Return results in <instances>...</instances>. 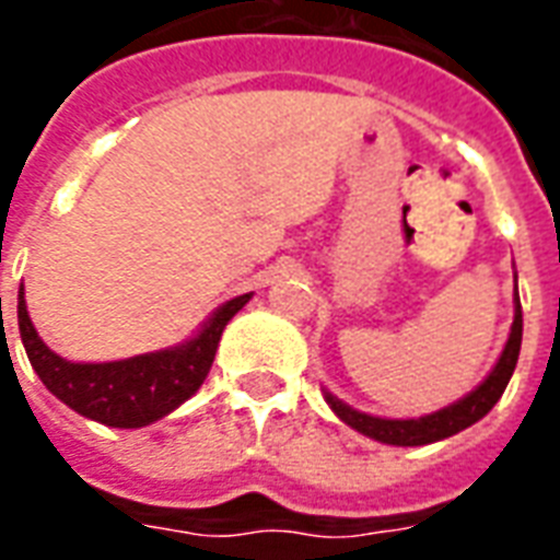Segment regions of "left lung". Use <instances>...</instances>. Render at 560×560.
I'll use <instances>...</instances> for the list:
<instances>
[{
	"mask_svg": "<svg viewBox=\"0 0 560 560\" xmlns=\"http://www.w3.org/2000/svg\"><path fill=\"white\" fill-rule=\"evenodd\" d=\"M517 279V276H514ZM520 343H523V308H520V296H514V323H511V335H508V343L499 355L497 366L490 370V375L485 382L467 394L458 402L446 405L441 411L425 413V417H417V420H384V417H370L364 411H355L349 408L347 402H340L337 396H331L326 390V402L331 405V411L340 417V420L352 425L355 432L366 434L378 443H390V446H425V443L443 441V438H452V434L464 432L472 422H479L485 413L499 402V396L505 394L508 382L514 375V366H517L520 358Z\"/></svg>",
	"mask_w": 560,
	"mask_h": 560,
	"instance_id": "obj_1",
	"label": "left lung"
}]
</instances>
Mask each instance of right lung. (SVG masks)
Returning <instances> with one entry per match:
<instances>
[{
  "label": "right lung",
  "instance_id": "right-lung-1",
  "mask_svg": "<svg viewBox=\"0 0 560 560\" xmlns=\"http://www.w3.org/2000/svg\"><path fill=\"white\" fill-rule=\"evenodd\" d=\"M252 299V293L229 299L205 319L202 328L178 347L158 349L147 355L108 361V364H72L46 347L34 331L23 288L16 296V319L25 355L46 390L72 411L110 429H140L161 420L202 387L229 319ZM2 302V299H0Z\"/></svg>",
  "mask_w": 560,
  "mask_h": 560
}]
</instances>
